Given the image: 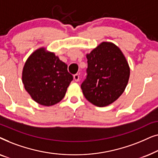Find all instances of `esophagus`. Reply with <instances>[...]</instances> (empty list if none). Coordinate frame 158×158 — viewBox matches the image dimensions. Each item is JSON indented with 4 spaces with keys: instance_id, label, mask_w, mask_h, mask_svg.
<instances>
[{
    "instance_id": "34e87169",
    "label": "esophagus",
    "mask_w": 158,
    "mask_h": 158,
    "mask_svg": "<svg viewBox=\"0 0 158 158\" xmlns=\"http://www.w3.org/2000/svg\"><path fill=\"white\" fill-rule=\"evenodd\" d=\"M73 78H74V81H76V82L79 81V80H80L79 75H78V74H75V75H74V76H73Z\"/></svg>"
}]
</instances>
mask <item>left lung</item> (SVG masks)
I'll list each match as a JSON object with an SVG mask.
<instances>
[{"label": "left lung", "instance_id": "left-lung-1", "mask_svg": "<svg viewBox=\"0 0 158 158\" xmlns=\"http://www.w3.org/2000/svg\"><path fill=\"white\" fill-rule=\"evenodd\" d=\"M87 76L81 84L85 98L98 107L106 106L123 94L130 69L120 49L113 43L102 42L90 54Z\"/></svg>", "mask_w": 158, "mask_h": 158}]
</instances>
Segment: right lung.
<instances>
[{
    "instance_id": "right-lung-1",
    "label": "right lung",
    "mask_w": 158,
    "mask_h": 158,
    "mask_svg": "<svg viewBox=\"0 0 158 158\" xmlns=\"http://www.w3.org/2000/svg\"><path fill=\"white\" fill-rule=\"evenodd\" d=\"M73 80L68 65L53 52L40 48L28 58L22 72L24 88L40 105H55L64 98Z\"/></svg>"
}]
</instances>
